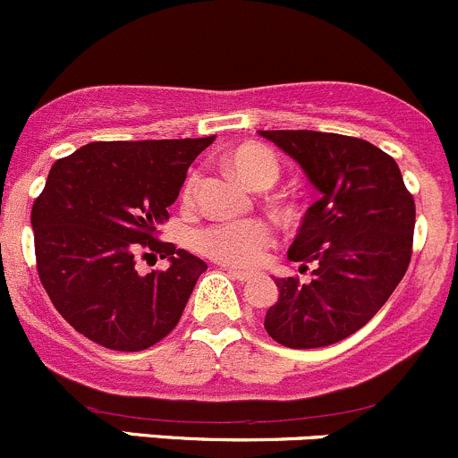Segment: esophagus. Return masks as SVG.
Listing matches in <instances>:
<instances>
[{
    "label": "esophagus",
    "mask_w": 458,
    "mask_h": 458,
    "mask_svg": "<svg viewBox=\"0 0 458 458\" xmlns=\"http://www.w3.org/2000/svg\"><path fill=\"white\" fill-rule=\"evenodd\" d=\"M225 271H227L229 276L233 277V280H238V282H249L253 277L249 271H235V268H225Z\"/></svg>",
    "instance_id": "obj_1"
}]
</instances>
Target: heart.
Wrapping results in <instances>:
<instances>
[{"mask_svg": "<svg viewBox=\"0 0 458 458\" xmlns=\"http://www.w3.org/2000/svg\"><path fill=\"white\" fill-rule=\"evenodd\" d=\"M229 165L247 185L256 190H268L280 178V160L262 145H240L229 157ZM198 181H200L198 172H191L182 185L181 202L185 207L194 205ZM273 244H276V229L268 220L262 218L214 223L196 229L191 235L194 251L209 260L235 268L256 267Z\"/></svg>", "mask_w": 458, "mask_h": 458, "instance_id": "obj_1", "label": "heart"}]
</instances>
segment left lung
Returning <instances> with one entry per match:
<instances>
[{
  "mask_svg": "<svg viewBox=\"0 0 458 458\" xmlns=\"http://www.w3.org/2000/svg\"><path fill=\"white\" fill-rule=\"evenodd\" d=\"M284 149L319 190L289 260L309 282L277 277L280 298L264 328L286 348L342 342L375 318L412 258L414 198L393 157L355 136L310 130H258Z\"/></svg>",
  "mask_w": 458,
  "mask_h": 458,
  "instance_id": "left-lung-1",
  "label": "left lung"
}]
</instances>
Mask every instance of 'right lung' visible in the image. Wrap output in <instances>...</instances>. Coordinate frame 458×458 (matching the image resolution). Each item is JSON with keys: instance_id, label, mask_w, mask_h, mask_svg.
Here are the masks:
<instances>
[{"instance_id": "right-lung-1", "label": "right lung", "mask_w": 458, "mask_h": 458, "mask_svg": "<svg viewBox=\"0 0 458 458\" xmlns=\"http://www.w3.org/2000/svg\"><path fill=\"white\" fill-rule=\"evenodd\" d=\"M214 139L97 140L53 165L30 214L37 273L74 331L136 352L176 328L207 264L158 240L157 227ZM139 255L173 264L139 276Z\"/></svg>"}]
</instances>
